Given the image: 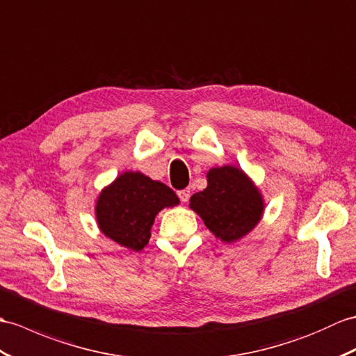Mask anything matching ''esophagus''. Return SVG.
<instances>
[{"mask_svg":"<svg viewBox=\"0 0 356 356\" xmlns=\"http://www.w3.org/2000/svg\"><path fill=\"white\" fill-rule=\"evenodd\" d=\"M177 195H179V198L184 203H186L188 200H189V195H191V191H189V189L186 188V189H181V191H179L177 193Z\"/></svg>","mask_w":356,"mask_h":356,"instance_id":"1","label":"esophagus"}]
</instances>
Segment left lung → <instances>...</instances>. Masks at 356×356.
<instances>
[{"instance_id":"left-lung-1","label":"left lung","mask_w":356,"mask_h":356,"mask_svg":"<svg viewBox=\"0 0 356 356\" xmlns=\"http://www.w3.org/2000/svg\"><path fill=\"white\" fill-rule=\"evenodd\" d=\"M206 227L225 243L243 238L258 225L264 202L244 172L226 165L208 172V186L189 200Z\"/></svg>"}]
</instances>
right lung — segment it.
Segmentation results:
<instances>
[{
  "instance_id": "right-lung-1",
  "label": "right lung",
  "mask_w": 356,
  "mask_h": 356,
  "mask_svg": "<svg viewBox=\"0 0 356 356\" xmlns=\"http://www.w3.org/2000/svg\"><path fill=\"white\" fill-rule=\"evenodd\" d=\"M176 204L179 197L171 188L143 172L127 171L98 197L97 222L107 238L139 252L148 244L158 212Z\"/></svg>"
}]
</instances>
